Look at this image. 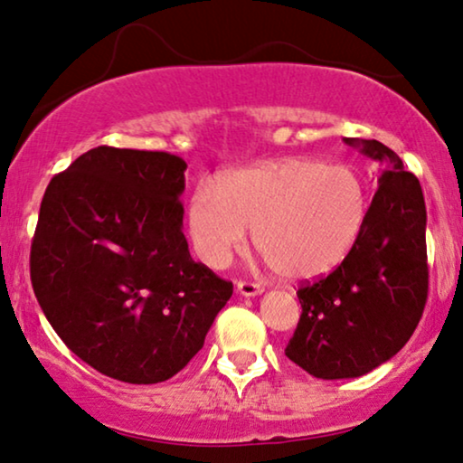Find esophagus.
Listing matches in <instances>:
<instances>
[{"label":"esophagus","instance_id":"esophagus-1","mask_svg":"<svg viewBox=\"0 0 463 463\" xmlns=\"http://www.w3.org/2000/svg\"><path fill=\"white\" fill-rule=\"evenodd\" d=\"M237 291L241 296H245V298H253V296H260L262 294V288H260L258 283H251V281H239L237 283Z\"/></svg>","mask_w":463,"mask_h":463}]
</instances>
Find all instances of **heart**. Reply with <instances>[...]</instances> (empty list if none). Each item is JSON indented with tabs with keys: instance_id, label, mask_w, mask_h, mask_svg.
<instances>
[{
	"instance_id": "b5f03b06",
	"label": "heart",
	"mask_w": 463,
	"mask_h": 463,
	"mask_svg": "<svg viewBox=\"0 0 463 463\" xmlns=\"http://www.w3.org/2000/svg\"><path fill=\"white\" fill-rule=\"evenodd\" d=\"M367 184L354 169L317 159L266 161L201 182L188 205L197 256L224 269L253 231L258 251L289 281L334 272L359 241Z\"/></svg>"
}]
</instances>
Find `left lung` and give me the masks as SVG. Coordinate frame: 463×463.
Listing matches in <instances>:
<instances>
[{"label":"left lung","mask_w":463,"mask_h":463,"mask_svg":"<svg viewBox=\"0 0 463 463\" xmlns=\"http://www.w3.org/2000/svg\"><path fill=\"white\" fill-rule=\"evenodd\" d=\"M382 165L367 222L348 258L298 289L302 317L285 354L321 380L359 377L392 359L428 298L426 203L420 180L377 140L346 138Z\"/></svg>","instance_id":"left-lung-1"}]
</instances>
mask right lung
Returning <instances> with one entry per match:
<instances>
[{"label":"right lung","mask_w":463,"mask_h":463,"mask_svg":"<svg viewBox=\"0 0 463 463\" xmlns=\"http://www.w3.org/2000/svg\"><path fill=\"white\" fill-rule=\"evenodd\" d=\"M184 169L164 151L96 146L45 188L31 243L35 298L71 353L113 380L178 373L232 296L188 251Z\"/></svg>","instance_id":"right-lung-1"}]
</instances>
